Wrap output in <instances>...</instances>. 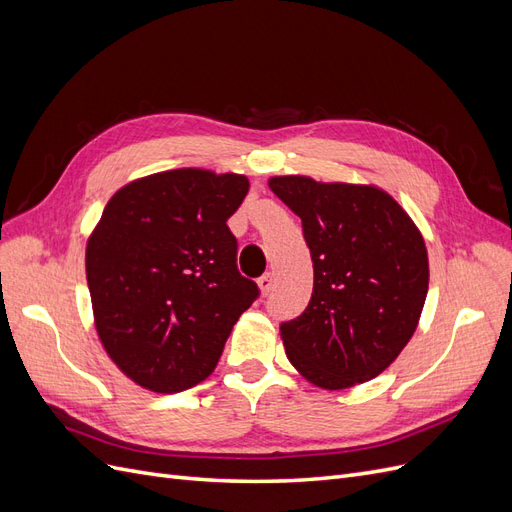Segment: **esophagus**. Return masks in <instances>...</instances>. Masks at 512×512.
Returning a JSON list of instances; mask_svg holds the SVG:
<instances>
[{"label":"esophagus","mask_w":512,"mask_h":512,"mask_svg":"<svg viewBox=\"0 0 512 512\" xmlns=\"http://www.w3.org/2000/svg\"><path fill=\"white\" fill-rule=\"evenodd\" d=\"M273 284H275V280H273V275L271 273H265L258 280V288H260V292L262 294H269L271 290H273Z\"/></svg>","instance_id":"obj_1"}]
</instances>
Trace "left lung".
<instances>
[{"label":"left lung","mask_w":512,"mask_h":512,"mask_svg":"<svg viewBox=\"0 0 512 512\" xmlns=\"http://www.w3.org/2000/svg\"><path fill=\"white\" fill-rule=\"evenodd\" d=\"M269 188L301 218L314 262L307 309L280 329L288 361L327 391L376 378L421 320L429 288L421 230L376 185L284 175Z\"/></svg>","instance_id":"obj_1"}]
</instances>
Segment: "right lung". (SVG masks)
I'll return each instance as SVG.
<instances>
[{
  "mask_svg": "<svg viewBox=\"0 0 512 512\" xmlns=\"http://www.w3.org/2000/svg\"><path fill=\"white\" fill-rule=\"evenodd\" d=\"M250 181L177 168L108 200L85 247L94 324L111 361L153 393L203 382L258 286L237 271L226 220Z\"/></svg>",
  "mask_w": 512,
  "mask_h": 512,
  "instance_id": "right-lung-1",
  "label": "right lung"
}]
</instances>
